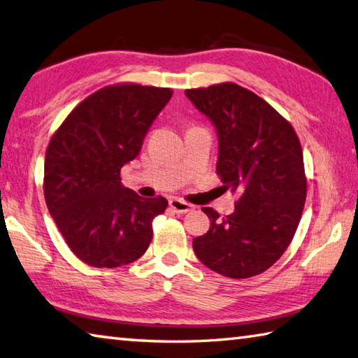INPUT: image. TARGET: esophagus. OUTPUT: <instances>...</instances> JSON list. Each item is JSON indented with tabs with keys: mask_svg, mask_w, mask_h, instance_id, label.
<instances>
[{
	"mask_svg": "<svg viewBox=\"0 0 358 358\" xmlns=\"http://www.w3.org/2000/svg\"><path fill=\"white\" fill-rule=\"evenodd\" d=\"M169 206H171L175 213H180V214L189 213L192 208H194L191 203H187V201L181 200V199H177V197L169 200Z\"/></svg>",
	"mask_w": 358,
	"mask_h": 358,
	"instance_id": "esophagus-1",
	"label": "esophagus"
}]
</instances>
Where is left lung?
I'll list each match as a JSON object with an SVG mask.
<instances>
[{"label":"left lung","mask_w":358,"mask_h":358,"mask_svg":"<svg viewBox=\"0 0 358 358\" xmlns=\"http://www.w3.org/2000/svg\"><path fill=\"white\" fill-rule=\"evenodd\" d=\"M185 94L216 127V172L225 191L239 194L235 211L225 217L201 208L211 225L194 238V252L220 275L262 274L288 249L301 222L307 199L301 142L268 101L235 83Z\"/></svg>","instance_id":"1"}]
</instances>
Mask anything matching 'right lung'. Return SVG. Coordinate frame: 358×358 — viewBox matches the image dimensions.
I'll use <instances>...</instances> for the list:
<instances>
[{
	"label": "right lung",
	"instance_id": "obj_1",
	"mask_svg": "<svg viewBox=\"0 0 358 358\" xmlns=\"http://www.w3.org/2000/svg\"><path fill=\"white\" fill-rule=\"evenodd\" d=\"M172 89L122 83L84 99L56 129L45 153L43 194L67 245L94 268L136 262L150 245L164 197L123 187L120 171L138 157Z\"/></svg>",
	"mask_w": 358,
	"mask_h": 358
}]
</instances>
